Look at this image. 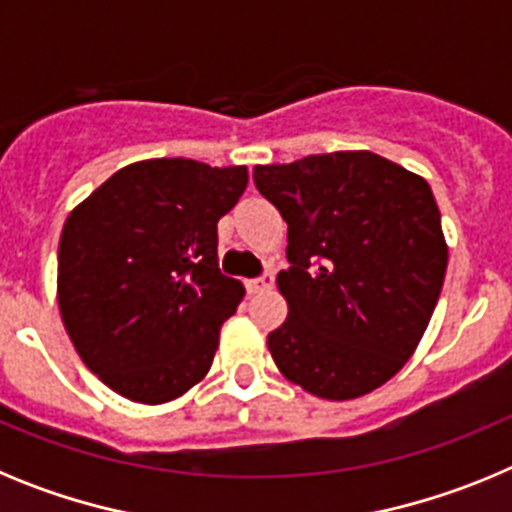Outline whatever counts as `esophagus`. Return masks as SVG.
<instances>
[{
  "label": "esophagus",
  "mask_w": 512,
  "mask_h": 512,
  "mask_svg": "<svg viewBox=\"0 0 512 512\" xmlns=\"http://www.w3.org/2000/svg\"><path fill=\"white\" fill-rule=\"evenodd\" d=\"M271 287H274V271H266L264 277L248 279L246 282V289L251 292V295H256V292H264V289H271Z\"/></svg>",
  "instance_id": "obj_1"
}]
</instances>
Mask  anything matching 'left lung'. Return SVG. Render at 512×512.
<instances>
[{
  "label": "left lung",
  "mask_w": 512,
  "mask_h": 512,
  "mask_svg": "<svg viewBox=\"0 0 512 512\" xmlns=\"http://www.w3.org/2000/svg\"><path fill=\"white\" fill-rule=\"evenodd\" d=\"M253 182L287 220L289 312L271 359L320 400L369 395L408 364L441 295L449 246L431 187L372 151L256 166Z\"/></svg>",
  "instance_id": "left-lung-1"
}]
</instances>
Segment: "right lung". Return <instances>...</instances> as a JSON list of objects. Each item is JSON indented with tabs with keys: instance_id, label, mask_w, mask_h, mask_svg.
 Listing matches in <instances>:
<instances>
[{
	"instance_id": "right-lung-1",
	"label": "right lung",
	"mask_w": 512,
	"mask_h": 512,
	"mask_svg": "<svg viewBox=\"0 0 512 512\" xmlns=\"http://www.w3.org/2000/svg\"><path fill=\"white\" fill-rule=\"evenodd\" d=\"M246 166L146 158L122 166L66 217L56 295L76 354L140 405L182 397L210 372L246 289L217 269V220Z\"/></svg>"
}]
</instances>
